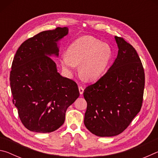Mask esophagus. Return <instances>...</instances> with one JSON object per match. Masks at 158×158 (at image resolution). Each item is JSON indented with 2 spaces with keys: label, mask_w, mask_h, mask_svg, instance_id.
I'll return each instance as SVG.
<instances>
[{
  "label": "esophagus",
  "mask_w": 158,
  "mask_h": 158,
  "mask_svg": "<svg viewBox=\"0 0 158 158\" xmlns=\"http://www.w3.org/2000/svg\"><path fill=\"white\" fill-rule=\"evenodd\" d=\"M79 90L80 94L82 95L83 93H84V88H83L82 86H81V85H79Z\"/></svg>",
  "instance_id": "obj_1"
}]
</instances>
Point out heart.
I'll return each instance as SVG.
<instances>
[{
  "label": "heart",
  "mask_w": 158,
  "mask_h": 158,
  "mask_svg": "<svg viewBox=\"0 0 158 158\" xmlns=\"http://www.w3.org/2000/svg\"><path fill=\"white\" fill-rule=\"evenodd\" d=\"M113 58L109 44L92 36H83L73 42L61 58V65L70 72L81 64L80 74L86 81H94L105 73Z\"/></svg>",
  "instance_id": "heart-1"
}]
</instances>
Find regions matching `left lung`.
Here are the masks:
<instances>
[{
	"mask_svg": "<svg viewBox=\"0 0 158 158\" xmlns=\"http://www.w3.org/2000/svg\"><path fill=\"white\" fill-rule=\"evenodd\" d=\"M118 52L108 71L85 88L84 125L98 137H113L126 129L142 106L145 74L135 48L115 36Z\"/></svg>",
	"mask_w": 158,
	"mask_h": 158,
	"instance_id": "left-lung-1",
	"label": "left lung"
}]
</instances>
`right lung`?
Segmentation results:
<instances>
[{
	"instance_id": "right-lung-1",
	"label": "right lung",
	"mask_w": 158,
	"mask_h": 158,
	"mask_svg": "<svg viewBox=\"0 0 158 158\" xmlns=\"http://www.w3.org/2000/svg\"><path fill=\"white\" fill-rule=\"evenodd\" d=\"M68 27L45 31L23 42L10 72L12 102L23 125L32 132L47 133L64 123L65 112L79 96L76 82L58 73L49 56H58L57 42Z\"/></svg>"
}]
</instances>
